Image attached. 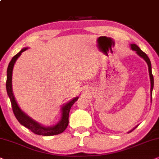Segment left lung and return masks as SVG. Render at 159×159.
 <instances>
[{
	"instance_id": "1",
	"label": "left lung",
	"mask_w": 159,
	"mask_h": 159,
	"mask_svg": "<svg viewBox=\"0 0 159 159\" xmlns=\"http://www.w3.org/2000/svg\"><path fill=\"white\" fill-rule=\"evenodd\" d=\"M131 48L132 50H134L136 52V53L139 56H140L142 58H143L144 60H145V62H147L148 66V71H149V75H150V79H151V100H152V92H153V85H154V81H153V74H152V70H151V61H150V59L147 56V54H145V52H143L140 48L138 47V46H137L136 44H131ZM137 126H135L134 129H132V130L130 131L129 132H132L133 130L135 128H137Z\"/></svg>"
}]
</instances>
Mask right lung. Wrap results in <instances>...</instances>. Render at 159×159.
<instances>
[{"instance_id":"add662e5","label":"right lung","mask_w":159,"mask_h":159,"mask_svg":"<svg viewBox=\"0 0 159 159\" xmlns=\"http://www.w3.org/2000/svg\"><path fill=\"white\" fill-rule=\"evenodd\" d=\"M27 48H24L20 51V52L17 53L15 56L13 57L11 62L8 64L7 68V79H6V91L7 94L9 97L11 103L12 110H13L14 114L18 120V121L22 125L25 127L29 129L33 133L38 135H43V136H52V135H57L60 134L64 132L66 129L67 125H68V118H69V113L71 107L75 103V102L78 99V97H75L69 102H67L65 105H63L62 107V117L58 124L53 126H43L41 124L34 120L33 119L25 114L16 102L15 98H14L13 91H12V71H13V67L14 63L17 60L19 57L20 56L21 54L23 52L27 50Z\"/></svg>"}]
</instances>
